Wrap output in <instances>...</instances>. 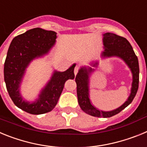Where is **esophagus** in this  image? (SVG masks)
Wrapping results in <instances>:
<instances>
[{
    "label": "esophagus",
    "instance_id": "esophagus-1",
    "mask_svg": "<svg viewBox=\"0 0 147 147\" xmlns=\"http://www.w3.org/2000/svg\"><path fill=\"white\" fill-rule=\"evenodd\" d=\"M79 69H80V67H78V66H76V67H75V68H74V74H75V76H76V75L78 74V71H79Z\"/></svg>",
    "mask_w": 147,
    "mask_h": 147
}]
</instances>
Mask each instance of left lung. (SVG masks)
<instances>
[{"label": "left lung", "instance_id": "8db88e82", "mask_svg": "<svg viewBox=\"0 0 147 147\" xmlns=\"http://www.w3.org/2000/svg\"><path fill=\"white\" fill-rule=\"evenodd\" d=\"M103 43L105 51L102 53V57H117L129 67L132 74L131 93L127 100L121 106L111 111H102L95 107L90 99L89 77L94 69L90 67H82L76 76V93L78 102L82 110L88 115L95 117L110 118L120 113L127 107L136 96L139 83V65L137 56L132 49V45L126 38L113 33H105L103 34ZM98 62L92 63L93 67H97Z\"/></svg>", "mask_w": 147, "mask_h": 147}]
</instances>
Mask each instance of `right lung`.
Returning a JSON list of instances; mask_svg holds the SVG:
<instances>
[{
  "mask_svg": "<svg viewBox=\"0 0 147 147\" xmlns=\"http://www.w3.org/2000/svg\"><path fill=\"white\" fill-rule=\"evenodd\" d=\"M57 38V33L40 28L30 29L13 39L4 63V81L9 96L17 107L34 115L49 113L55 107L65 82L74 79V64L67 71H54L37 99L29 102L22 98L20 87L26 69L33 59L47 54Z\"/></svg>",
  "mask_w": 147,
  "mask_h": 147,
  "instance_id": "1",
  "label": "right lung"
}]
</instances>
